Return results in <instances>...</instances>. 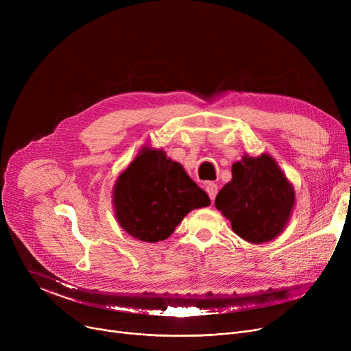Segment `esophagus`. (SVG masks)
Masks as SVG:
<instances>
[{
    "instance_id": "esophagus-1",
    "label": "esophagus",
    "mask_w": 351,
    "mask_h": 351,
    "mask_svg": "<svg viewBox=\"0 0 351 351\" xmlns=\"http://www.w3.org/2000/svg\"><path fill=\"white\" fill-rule=\"evenodd\" d=\"M205 189H206V192H208V195H209V197L212 200V204H213V200H215V197L217 195V185H216V183H213V182H209V183H206V185H205Z\"/></svg>"
}]
</instances>
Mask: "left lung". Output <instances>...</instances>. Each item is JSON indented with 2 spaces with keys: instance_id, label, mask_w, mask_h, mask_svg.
Masks as SVG:
<instances>
[{
  "instance_id": "obj_1",
  "label": "left lung",
  "mask_w": 351,
  "mask_h": 351,
  "mask_svg": "<svg viewBox=\"0 0 351 351\" xmlns=\"http://www.w3.org/2000/svg\"><path fill=\"white\" fill-rule=\"evenodd\" d=\"M215 205L230 220L237 236L263 243L286 226L294 191L271 156H243L233 163L232 180L220 189Z\"/></svg>"
}]
</instances>
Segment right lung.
Returning a JSON list of instances; mask_svg holds the SVG:
<instances>
[{
    "label": "right lung",
    "mask_w": 351,
    "mask_h": 351,
    "mask_svg": "<svg viewBox=\"0 0 351 351\" xmlns=\"http://www.w3.org/2000/svg\"><path fill=\"white\" fill-rule=\"evenodd\" d=\"M210 204L178 162L145 149L117 180L114 205L121 226L142 242L169 237L192 209Z\"/></svg>",
    "instance_id": "add662e5"
}]
</instances>
